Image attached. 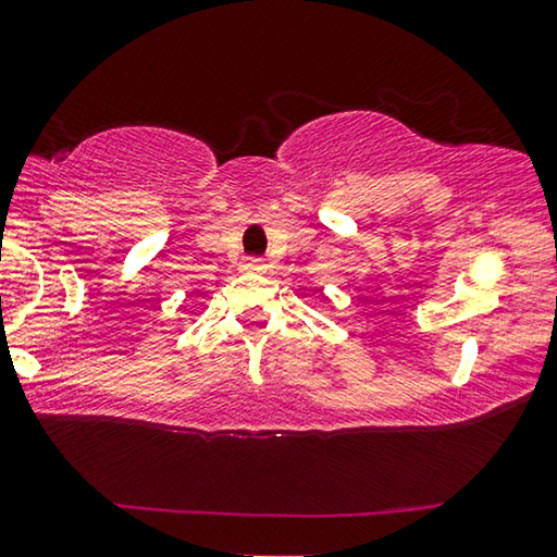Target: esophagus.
<instances>
[{
	"instance_id": "obj_1",
	"label": "esophagus",
	"mask_w": 557,
	"mask_h": 557,
	"mask_svg": "<svg viewBox=\"0 0 557 557\" xmlns=\"http://www.w3.org/2000/svg\"><path fill=\"white\" fill-rule=\"evenodd\" d=\"M243 270L245 272H264L268 270V262H264L262 257H247V260L243 262Z\"/></svg>"
}]
</instances>
